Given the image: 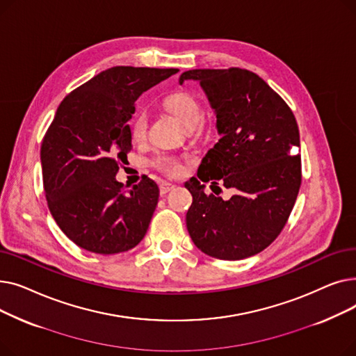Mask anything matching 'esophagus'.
Here are the masks:
<instances>
[{
	"label": "esophagus",
	"mask_w": 356,
	"mask_h": 356,
	"mask_svg": "<svg viewBox=\"0 0 356 356\" xmlns=\"http://www.w3.org/2000/svg\"><path fill=\"white\" fill-rule=\"evenodd\" d=\"M173 189H175V184H172V183H168V181H161L160 183V195L161 196H164L165 193H168Z\"/></svg>",
	"instance_id": "esophagus-1"
}]
</instances>
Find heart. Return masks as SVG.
Here are the masks:
<instances>
[{
	"label": "heart",
	"mask_w": 356,
	"mask_h": 356,
	"mask_svg": "<svg viewBox=\"0 0 356 356\" xmlns=\"http://www.w3.org/2000/svg\"><path fill=\"white\" fill-rule=\"evenodd\" d=\"M165 105L170 109L173 114H176L186 125H196L202 117V108L199 101L189 92H175L172 95L165 98ZM147 128V112L140 111L134 117L133 124H131V131L133 136L140 138L144 136ZM154 165L160 170L175 175L179 172V164L170 159V157H159L154 161Z\"/></svg>",
	"instance_id": "heart-1"
}]
</instances>
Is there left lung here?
<instances>
[{
  "mask_svg": "<svg viewBox=\"0 0 356 356\" xmlns=\"http://www.w3.org/2000/svg\"><path fill=\"white\" fill-rule=\"evenodd\" d=\"M216 115L219 141L184 183L193 202L186 227L207 255L236 261L266 250L284 228L302 183L298 127L289 105L258 74L239 69H195ZM232 188L231 200L204 193V182ZM220 191V188H219Z\"/></svg>",
  "mask_w": 356,
  "mask_h": 356,
  "instance_id": "1",
  "label": "left lung"
}]
</instances>
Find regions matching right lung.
<instances>
[{
  "instance_id": "add662e5",
  "label": "right lung",
  "mask_w": 356,
  "mask_h": 356,
  "mask_svg": "<svg viewBox=\"0 0 356 356\" xmlns=\"http://www.w3.org/2000/svg\"><path fill=\"white\" fill-rule=\"evenodd\" d=\"M179 69L115 66L62 101L43 138L40 160L47 204L63 234L102 255L138 245L159 202L147 176L127 192L115 176L133 148L128 121L143 92Z\"/></svg>"
}]
</instances>
